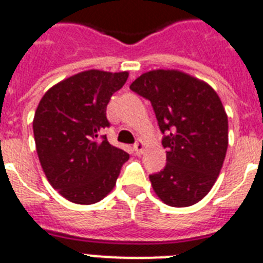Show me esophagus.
Returning <instances> with one entry per match:
<instances>
[{"label":"esophagus","instance_id":"1","mask_svg":"<svg viewBox=\"0 0 263 263\" xmlns=\"http://www.w3.org/2000/svg\"><path fill=\"white\" fill-rule=\"evenodd\" d=\"M144 148H146V143H144L143 140H138V142L134 144V150H135L136 156H142L144 152Z\"/></svg>","mask_w":263,"mask_h":263}]
</instances>
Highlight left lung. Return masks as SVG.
Segmentation results:
<instances>
[{
	"instance_id": "1",
	"label": "left lung",
	"mask_w": 263,
	"mask_h": 263,
	"mask_svg": "<svg viewBox=\"0 0 263 263\" xmlns=\"http://www.w3.org/2000/svg\"><path fill=\"white\" fill-rule=\"evenodd\" d=\"M132 91L153 105L168 148L166 165L150 175L165 204L187 208L208 195L220 175L228 148V116L214 88L177 69L148 71Z\"/></svg>"
}]
</instances>
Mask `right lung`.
<instances>
[{
    "mask_svg": "<svg viewBox=\"0 0 263 263\" xmlns=\"http://www.w3.org/2000/svg\"><path fill=\"white\" fill-rule=\"evenodd\" d=\"M127 79V71L88 69L54 84L39 101L32 121L39 162L51 187L73 203L103 199L129 158L99 138L109 127L110 97Z\"/></svg>",
    "mask_w": 263,
    "mask_h": 263,
    "instance_id": "1",
    "label": "right lung"
}]
</instances>
